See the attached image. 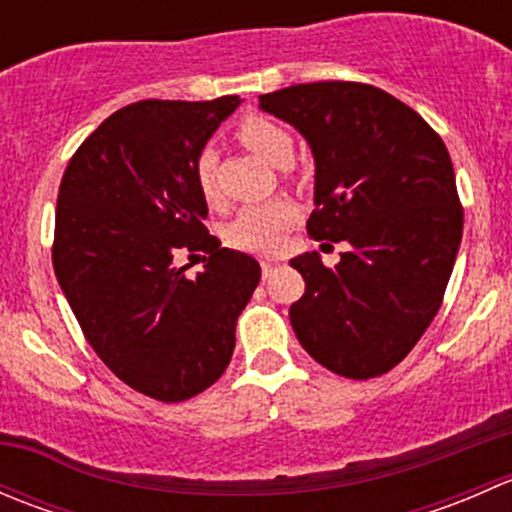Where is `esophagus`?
I'll list each match as a JSON object with an SVG mask.
<instances>
[{
	"label": "esophagus",
	"mask_w": 512,
	"mask_h": 512,
	"mask_svg": "<svg viewBox=\"0 0 512 512\" xmlns=\"http://www.w3.org/2000/svg\"><path fill=\"white\" fill-rule=\"evenodd\" d=\"M277 272V265L272 260H262V277H265V280H270L272 275H275Z\"/></svg>",
	"instance_id": "esophagus-1"
}]
</instances>
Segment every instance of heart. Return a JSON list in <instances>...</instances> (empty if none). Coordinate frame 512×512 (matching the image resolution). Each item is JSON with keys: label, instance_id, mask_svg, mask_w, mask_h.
Instances as JSON below:
<instances>
[{"label": "heart", "instance_id": "1", "mask_svg": "<svg viewBox=\"0 0 512 512\" xmlns=\"http://www.w3.org/2000/svg\"><path fill=\"white\" fill-rule=\"evenodd\" d=\"M237 136L250 151L257 156L270 160L272 165L292 163L294 141L287 128L280 123L262 116H250L237 126ZM195 183H198L200 195L208 203H215V153L205 148L195 160ZM297 213L287 200H272V203L250 205L242 210L230 227H227V242L237 250L247 252H272L280 245L282 232L294 223Z\"/></svg>", "mask_w": 512, "mask_h": 512}]
</instances>
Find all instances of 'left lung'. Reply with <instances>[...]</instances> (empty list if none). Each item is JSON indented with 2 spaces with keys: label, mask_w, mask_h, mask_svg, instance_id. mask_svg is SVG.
Listing matches in <instances>:
<instances>
[{
  "label": "left lung",
  "mask_w": 512,
  "mask_h": 512,
  "mask_svg": "<svg viewBox=\"0 0 512 512\" xmlns=\"http://www.w3.org/2000/svg\"><path fill=\"white\" fill-rule=\"evenodd\" d=\"M312 148L314 240L349 242L334 267L289 260L304 277L289 322L307 354L347 379L394 369L426 332L463 235L453 163L441 136L386 91L317 81L260 96Z\"/></svg>",
  "instance_id": "obj_1"
}]
</instances>
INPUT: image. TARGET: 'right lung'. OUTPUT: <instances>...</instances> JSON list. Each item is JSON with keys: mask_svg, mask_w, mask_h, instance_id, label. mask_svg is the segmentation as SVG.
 <instances>
[{"mask_svg": "<svg viewBox=\"0 0 512 512\" xmlns=\"http://www.w3.org/2000/svg\"><path fill=\"white\" fill-rule=\"evenodd\" d=\"M237 106L131 103L81 143L59 185L51 260L81 332L123 384L165 404L223 376L262 275L210 235L195 183V160ZM178 249L211 255L195 281L172 265Z\"/></svg>", "mask_w": 512, "mask_h": 512, "instance_id": "add662e5", "label": "right lung"}]
</instances>
